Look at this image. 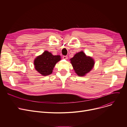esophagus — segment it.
<instances>
[{"instance_id": "esophagus-1", "label": "esophagus", "mask_w": 127, "mask_h": 127, "mask_svg": "<svg viewBox=\"0 0 127 127\" xmlns=\"http://www.w3.org/2000/svg\"><path fill=\"white\" fill-rule=\"evenodd\" d=\"M63 58L65 60H67L68 59V57L67 56H63Z\"/></svg>"}]
</instances>
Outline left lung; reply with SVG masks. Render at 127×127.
<instances>
[{
    "instance_id": "left-lung-1",
    "label": "left lung",
    "mask_w": 127,
    "mask_h": 127,
    "mask_svg": "<svg viewBox=\"0 0 127 127\" xmlns=\"http://www.w3.org/2000/svg\"><path fill=\"white\" fill-rule=\"evenodd\" d=\"M70 60L75 71L79 76H85L94 65V60L91 57H86L83 51L76 53Z\"/></svg>"
}]
</instances>
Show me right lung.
Instances as JSON below:
<instances>
[{"label":"right lung","instance_id":"right-lung-1","mask_svg":"<svg viewBox=\"0 0 127 127\" xmlns=\"http://www.w3.org/2000/svg\"><path fill=\"white\" fill-rule=\"evenodd\" d=\"M60 56H53L50 52L45 51L34 60L35 69L43 76L51 74L56 63L61 58Z\"/></svg>","mask_w":127,"mask_h":127}]
</instances>
